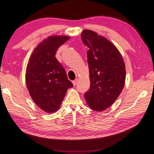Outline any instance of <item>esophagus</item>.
Returning a JSON list of instances; mask_svg holds the SVG:
<instances>
[{
  "label": "esophagus",
  "mask_w": 154,
  "mask_h": 154,
  "mask_svg": "<svg viewBox=\"0 0 154 154\" xmlns=\"http://www.w3.org/2000/svg\"><path fill=\"white\" fill-rule=\"evenodd\" d=\"M77 82H78V79H75V80H73V81H72L73 85L75 86V85H76V84H77Z\"/></svg>",
  "instance_id": "34e87169"
}]
</instances>
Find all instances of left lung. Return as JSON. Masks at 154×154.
<instances>
[{"label": "left lung", "instance_id": "1", "mask_svg": "<svg viewBox=\"0 0 154 154\" xmlns=\"http://www.w3.org/2000/svg\"><path fill=\"white\" fill-rule=\"evenodd\" d=\"M81 36L89 48L87 59L91 86L85 97L91 109L104 111L114 103L125 87V62L120 51L106 37L90 29H84Z\"/></svg>", "mask_w": 154, "mask_h": 154}]
</instances>
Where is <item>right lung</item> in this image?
I'll use <instances>...</instances> for the list:
<instances>
[{"instance_id": "add662e5", "label": "right lung", "mask_w": 154, "mask_h": 154, "mask_svg": "<svg viewBox=\"0 0 154 154\" xmlns=\"http://www.w3.org/2000/svg\"><path fill=\"white\" fill-rule=\"evenodd\" d=\"M69 38L56 35L44 39L34 48L27 65L26 83L29 95L47 113L57 111L67 89L73 87L55 57L58 48Z\"/></svg>"}]
</instances>
